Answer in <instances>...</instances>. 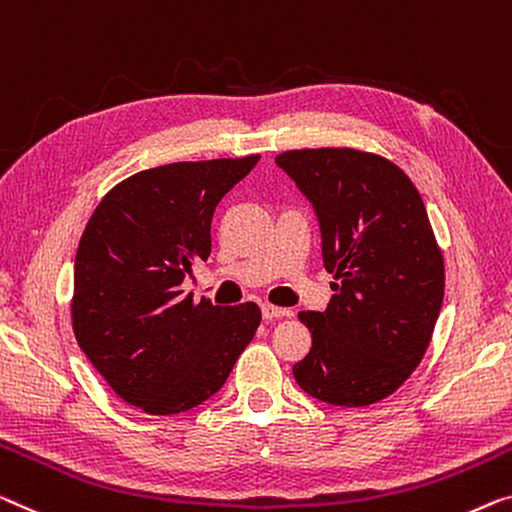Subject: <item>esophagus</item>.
Segmentation results:
<instances>
[{
    "mask_svg": "<svg viewBox=\"0 0 512 512\" xmlns=\"http://www.w3.org/2000/svg\"><path fill=\"white\" fill-rule=\"evenodd\" d=\"M262 317H264V319L292 317V310H287V308H278V305H271V303H264V305H262Z\"/></svg>",
    "mask_w": 512,
    "mask_h": 512,
    "instance_id": "esophagus-1",
    "label": "esophagus"
}]
</instances>
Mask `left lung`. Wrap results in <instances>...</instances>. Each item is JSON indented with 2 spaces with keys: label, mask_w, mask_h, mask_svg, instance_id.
<instances>
[{
  "label": "left lung",
  "mask_w": 512,
  "mask_h": 512,
  "mask_svg": "<svg viewBox=\"0 0 512 512\" xmlns=\"http://www.w3.org/2000/svg\"><path fill=\"white\" fill-rule=\"evenodd\" d=\"M308 197L333 273L324 312H299L312 333L294 379L312 398L368 407L393 395L430 347L444 257L414 183L391 160L349 147L276 156Z\"/></svg>",
  "instance_id": "1"
}]
</instances>
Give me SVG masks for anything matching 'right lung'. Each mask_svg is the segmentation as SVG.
I'll use <instances>...</instances> for the list:
<instances>
[{"label":"right lung","instance_id":"add662e5","mask_svg":"<svg viewBox=\"0 0 512 512\" xmlns=\"http://www.w3.org/2000/svg\"><path fill=\"white\" fill-rule=\"evenodd\" d=\"M259 156L151 167L117 183L82 232L73 333L121 400L144 414H181L223 388L253 340L255 303L183 296L195 259L211 253V218Z\"/></svg>","mask_w":512,"mask_h":512}]
</instances>
